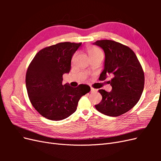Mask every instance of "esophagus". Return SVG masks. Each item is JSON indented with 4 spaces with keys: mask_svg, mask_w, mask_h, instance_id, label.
Wrapping results in <instances>:
<instances>
[{
    "mask_svg": "<svg viewBox=\"0 0 161 161\" xmlns=\"http://www.w3.org/2000/svg\"><path fill=\"white\" fill-rule=\"evenodd\" d=\"M91 92H97V90L95 89H94V88H92V87H91Z\"/></svg>",
    "mask_w": 161,
    "mask_h": 161,
    "instance_id": "34e87169",
    "label": "esophagus"
}]
</instances>
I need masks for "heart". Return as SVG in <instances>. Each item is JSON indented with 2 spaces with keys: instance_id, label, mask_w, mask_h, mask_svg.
<instances>
[{
  "instance_id": "heart-1",
  "label": "heart",
  "mask_w": 161,
  "mask_h": 161,
  "mask_svg": "<svg viewBox=\"0 0 161 161\" xmlns=\"http://www.w3.org/2000/svg\"><path fill=\"white\" fill-rule=\"evenodd\" d=\"M86 51L87 53L90 57V58H92L98 56H103V53L102 52L99 47H97L95 46H89L86 47ZM76 56V53H75L74 56H73L72 58L74 59L75 56Z\"/></svg>"
}]
</instances>
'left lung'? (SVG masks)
<instances>
[{
    "instance_id": "8db88e82",
    "label": "left lung",
    "mask_w": 161,
    "mask_h": 161,
    "mask_svg": "<svg viewBox=\"0 0 161 161\" xmlns=\"http://www.w3.org/2000/svg\"><path fill=\"white\" fill-rule=\"evenodd\" d=\"M94 44L101 47L105 55L104 70L99 80H105L107 75L113 77L109 81L112 86L111 92L99 90L102 100L95 105V108L106 115L119 116L134 108L142 94V67L135 53L127 46L109 40H98Z\"/></svg>"
}]
</instances>
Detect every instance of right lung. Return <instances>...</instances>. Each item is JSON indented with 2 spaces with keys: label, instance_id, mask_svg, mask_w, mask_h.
Returning <instances> with one entry per match:
<instances>
[{
  "label": "right lung",
  "instance_id": "1",
  "mask_svg": "<svg viewBox=\"0 0 161 161\" xmlns=\"http://www.w3.org/2000/svg\"><path fill=\"white\" fill-rule=\"evenodd\" d=\"M81 43L61 42L39 51L28 66L25 84L29 99L36 110L46 119H66L76 110L82 96L90 86L62 85L63 75L69 73L71 59Z\"/></svg>",
  "mask_w": 161,
  "mask_h": 161
}]
</instances>
